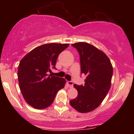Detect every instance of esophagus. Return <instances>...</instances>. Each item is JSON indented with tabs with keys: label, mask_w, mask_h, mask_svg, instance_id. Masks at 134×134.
Here are the masks:
<instances>
[{
	"label": "esophagus",
	"mask_w": 134,
	"mask_h": 134,
	"mask_svg": "<svg viewBox=\"0 0 134 134\" xmlns=\"http://www.w3.org/2000/svg\"><path fill=\"white\" fill-rule=\"evenodd\" d=\"M67 85L69 87H72L73 86V82L72 81H68L67 82Z\"/></svg>",
	"instance_id": "esophagus-1"
}]
</instances>
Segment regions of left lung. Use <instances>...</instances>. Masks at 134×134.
<instances>
[{
  "mask_svg": "<svg viewBox=\"0 0 134 134\" xmlns=\"http://www.w3.org/2000/svg\"><path fill=\"white\" fill-rule=\"evenodd\" d=\"M72 46L79 52L81 74L86 78L84 86L74 85L78 95L70 101V104L80 113H88L99 107L108 93L113 67L107 55L94 46L85 42Z\"/></svg>",
  "mask_w": 134,
  "mask_h": 134,
  "instance_id": "1",
  "label": "left lung"
}]
</instances>
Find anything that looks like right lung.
Masks as SVG:
<instances>
[{
	"label": "right lung",
	"mask_w": 134,
	"mask_h": 134,
	"mask_svg": "<svg viewBox=\"0 0 134 134\" xmlns=\"http://www.w3.org/2000/svg\"><path fill=\"white\" fill-rule=\"evenodd\" d=\"M69 46L48 43L35 48L23 57L18 66L19 88L27 104L35 109H44L53 103L57 92L65 86L64 78L48 76L55 69L60 53Z\"/></svg>",
	"instance_id": "1"
}]
</instances>
